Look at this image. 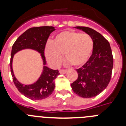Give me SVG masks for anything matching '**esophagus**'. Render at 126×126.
Listing matches in <instances>:
<instances>
[{"instance_id":"1","label":"esophagus","mask_w":126,"mask_h":126,"mask_svg":"<svg viewBox=\"0 0 126 126\" xmlns=\"http://www.w3.org/2000/svg\"><path fill=\"white\" fill-rule=\"evenodd\" d=\"M59 73H61V74H65V73H67V71L66 70H63V69H61L59 71Z\"/></svg>"}]
</instances>
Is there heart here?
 <instances>
[{
	"label": "heart",
	"instance_id": "b5f03b06",
	"mask_svg": "<svg viewBox=\"0 0 126 126\" xmlns=\"http://www.w3.org/2000/svg\"><path fill=\"white\" fill-rule=\"evenodd\" d=\"M93 47L94 42L90 34L65 30L57 34L53 42L47 43L45 55L53 67L59 66L63 53L66 61L74 66L80 67L88 62Z\"/></svg>",
	"mask_w": 126,
	"mask_h": 126
}]
</instances>
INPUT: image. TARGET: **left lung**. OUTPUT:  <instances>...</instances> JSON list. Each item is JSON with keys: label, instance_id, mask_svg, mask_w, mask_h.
I'll list each match as a JSON object with an SVG mask.
<instances>
[{"label": "left lung", "instance_id": "obj_1", "mask_svg": "<svg viewBox=\"0 0 126 126\" xmlns=\"http://www.w3.org/2000/svg\"><path fill=\"white\" fill-rule=\"evenodd\" d=\"M92 36L94 42L92 55L84 65L76 69L78 78L71 84L78 96L90 98L102 93L110 81L113 56L110 45L102 34L93 29L76 26Z\"/></svg>", "mask_w": 126, "mask_h": 126}]
</instances>
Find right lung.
Wrapping results in <instances>:
<instances>
[{"instance_id":"obj_1","label":"right lung","mask_w":126,"mask_h":126,"mask_svg":"<svg viewBox=\"0 0 126 126\" xmlns=\"http://www.w3.org/2000/svg\"><path fill=\"white\" fill-rule=\"evenodd\" d=\"M53 26H40L31 28L18 37L13 44L11 51L10 68L16 87L26 97L39 100L48 97L55 88L54 80L60 73L58 70H53L46 66L45 48L47 42L52 32L55 31ZM32 49L41 53L43 61V71L39 79L31 85H24L20 83L14 74L12 60L14 54L22 49Z\"/></svg>"}]
</instances>
